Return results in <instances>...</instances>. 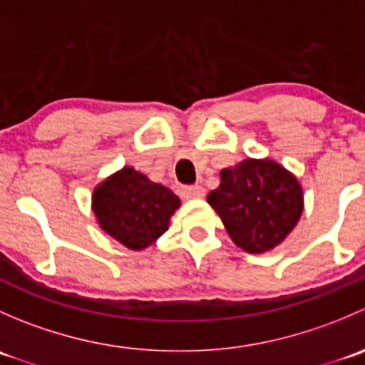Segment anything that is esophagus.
Returning <instances> with one entry per match:
<instances>
[{"label": "esophagus", "instance_id": "obj_1", "mask_svg": "<svg viewBox=\"0 0 365 365\" xmlns=\"http://www.w3.org/2000/svg\"><path fill=\"white\" fill-rule=\"evenodd\" d=\"M182 196L185 200H197L205 196V189L201 185H185L182 189Z\"/></svg>", "mask_w": 365, "mask_h": 365}]
</instances>
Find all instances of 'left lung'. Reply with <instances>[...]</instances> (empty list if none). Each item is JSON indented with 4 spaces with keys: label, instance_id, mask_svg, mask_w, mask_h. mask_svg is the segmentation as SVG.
Here are the masks:
<instances>
[{
    "label": "left lung",
    "instance_id": "obj_1",
    "mask_svg": "<svg viewBox=\"0 0 365 365\" xmlns=\"http://www.w3.org/2000/svg\"><path fill=\"white\" fill-rule=\"evenodd\" d=\"M231 240L259 254L281 244L304 210L298 180L274 160L247 159L222 169L220 185L206 197Z\"/></svg>",
    "mask_w": 365,
    "mask_h": 365
}]
</instances>
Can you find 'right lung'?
<instances>
[{"label": "right lung", "mask_w": 365, "mask_h": 365, "mask_svg": "<svg viewBox=\"0 0 365 365\" xmlns=\"http://www.w3.org/2000/svg\"><path fill=\"white\" fill-rule=\"evenodd\" d=\"M176 208V194L128 165L93 192V212L101 227L132 251L148 247L165 233Z\"/></svg>", "instance_id": "right-lung-1"}]
</instances>
